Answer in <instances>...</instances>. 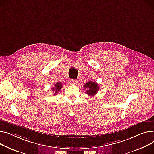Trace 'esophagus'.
Segmentation results:
<instances>
[{"label": "esophagus", "mask_w": 154, "mask_h": 154, "mask_svg": "<svg viewBox=\"0 0 154 154\" xmlns=\"http://www.w3.org/2000/svg\"><path fill=\"white\" fill-rule=\"evenodd\" d=\"M70 83L72 85H77L78 84V80L71 79V80H70Z\"/></svg>", "instance_id": "1"}]
</instances>
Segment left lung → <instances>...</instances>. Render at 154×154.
<instances>
[{"mask_svg":"<svg viewBox=\"0 0 154 154\" xmlns=\"http://www.w3.org/2000/svg\"><path fill=\"white\" fill-rule=\"evenodd\" d=\"M85 88H87V91L85 93L90 96H94L96 94L99 90V86L97 82H95L94 81H88L87 82L84 86Z\"/></svg>","mask_w":154,"mask_h":154,"instance_id":"left-lung-1","label":"left lung"}]
</instances>
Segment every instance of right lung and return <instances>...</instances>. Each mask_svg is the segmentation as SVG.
Returning a JSON list of instances; mask_svg holds the SVG:
<instances>
[{"instance_id": "add662e5", "label": "right lung", "mask_w": 154, "mask_h": 154, "mask_svg": "<svg viewBox=\"0 0 154 154\" xmlns=\"http://www.w3.org/2000/svg\"><path fill=\"white\" fill-rule=\"evenodd\" d=\"M62 87H63L62 84L60 83V82L56 83L54 85V87H53V88H52V91L54 92V95H56L58 93V91H60V90L61 89V88H62Z\"/></svg>"}]
</instances>
